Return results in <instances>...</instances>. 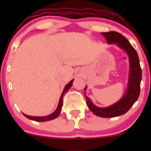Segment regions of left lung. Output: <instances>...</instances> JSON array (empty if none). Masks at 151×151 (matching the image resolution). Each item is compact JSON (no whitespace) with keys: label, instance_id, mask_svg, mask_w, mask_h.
I'll return each mask as SVG.
<instances>
[{"label":"left lung","instance_id":"obj_1","mask_svg":"<svg viewBox=\"0 0 151 151\" xmlns=\"http://www.w3.org/2000/svg\"><path fill=\"white\" fill-rule=\"evenodd\" d=\"M101 34L105 37L108 44H116L119 48L124 50L129 56L130 71L127 91L118 102L106 108L96 106L85 94L84 96L88 109L95 115L102 117H114L127 113L137 100L140 93L142 69L137 51L124 36L116 32H104ZM85 89H86V86L84 91Z\"/></svg>","mask_w":151,"mask_h":151}]
</instances>
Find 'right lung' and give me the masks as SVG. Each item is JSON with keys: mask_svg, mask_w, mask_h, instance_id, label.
Returning <instances> with one entry per match:
<instances>
[{"mask_svg": "<svg viewBox=\"0 0 151 151\" xmlns=\"http://www.w3.org/2000/svg\"><path fill=\"white\" fill-rule=\"evenodd\" d=\"M73 80H71V81H70L69 83H68L67 85L65 86V87L63 90V93L61 94V96H60V98L59 103H58V105L57 109H55V111H54V112L51 113V114L49 115H47V116H42V117L29 116V115H25V114H24V113H22V114H23L24 116L27 117V118L32 119V120H34V121H36V122H46V121L51 120V119L56 118V117L60 115V113L61 109H62V107H63V100L64 95H65V93L67 92V91L71 87L72 84H73Z\"/></svg>", "mask_w": 151, "mask_h": 151, "instance_id": "1", "label": "right lung"}]
</instances>
